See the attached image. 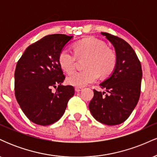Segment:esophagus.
Listing matches in <instances>:
<instances>
[{
    "mask_svg": "<svg viewBox=\"0 0 157 157\" xmlns=\"http://www.w3.org/2000/svg\"><path fill=\"white\" fill-rule=\"evenodd\" d=\"M82 90V88H80V87H76L75 88V91H77V92H80Z\"/></svg>",
    "mask_w": 157,
    "mask_h": 157,
    "instance_id": "obj_1",
    "label": "esophagus"
}]
</instances>
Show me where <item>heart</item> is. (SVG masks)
I'll list each match as a JSON object with an SVG mask.
<instances>
[{
  "label": "heart",
  "instance_id": "1",
  "mask_svg": "<svg viewBox=\"0 0 157 157\" xmlns=\"http://www.w3.org/2000/svg\"><path fill=\"white\" fill-rule=\"evenodd\" d=\"M74 53L67 48H63L58 55V63L66 73L72 72L77 59L86 58L83 68L66 78L70 86L84 87L95 82L99 75L107 77L114 70L117 61L116 52L106 46L104 41L94 37H86L74 44Z\"/></svg>",
  "mask_w": 157,
  "mask_h": 157
}]
</instances>
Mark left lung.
Returning <instances> with one entry per match:
<instances>
[{"instance_id":"left-lung-1","label":"left lung","mask_w":157,"mask_h":157,"mask_svg":"<svg viewBox=\"0 0 157 157\" xmlns=\"http://www.w3.org/2000/svg\"><path fill=\"white\" fill-rule=\"evenodd\" d=\"M101 34L112 44L117 61L111 76L100 84L107 94L94 90L89 107L97 121L116 125L129 117L139 101L142 67L134 49L126 41L106 32Z\"/></svg>"}]
</instances>
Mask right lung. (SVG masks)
I'll return each mask as SVG.
<instances>
[{
  "label": "right lung",
  "mask_w": 157,
  "mask_h": 157,
  "mask_svg": "<svg viewBox=\"0 0 157 157\" xmlns=\"http://www.w3.org/2000/svg\"><path fill=\"white\" fill-rule=\"evenodd\" d=\"M73 36L55 34L30 45L17 62L15 94L23 112L34 123L48 125L61 118L75 94L71 86H63L65 75L58 55ZM56 89L55 93L51 89Z\"/></svg>",
  "instance_id": "add662e5"
}]
</instances>
